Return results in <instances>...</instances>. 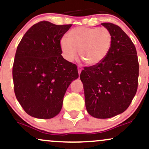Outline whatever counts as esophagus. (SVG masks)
Returning a JSON list of instances; mask_svg holds the SVG:
<instances>
[{
  "label": "esophagus",
  "instance_id": "1",
  "mask_svg": "<svg viewBox=\"0 0 149 149\" xmlns=\"http://www.w3.org/2000/svg\"><path fill=\"white\" fill-rule=\"evenodd\" d=\"M81 71H82V69H81L80 67H78V74H79V76H80V75Z\"/></svg>",
  "mask_w": 149,
  "mask_h": 149
}]
</instances>
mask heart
<instances>
[{"instance_id": "b5f03b06", "label": "heart", "mask_w": 149, "mask_h": 149, "mask_svg": "<svg viewBox=\"0 0 149 149\" xmlns=\"http://www.w3.org/2000/svg\"><path fill=\"white\" fill-rule=\"evenodd\" d=\"M67 38H63L60 42L64 58L72 61L79 50L81 59L89 65L101 63L112 44V34L106 27L74 28L67 33Z\"/></svg>"}]
</instances>
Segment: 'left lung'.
<instances>
[{
    "mask_svg": "<svg viewBox=\"0 0 149 149\" xmlns=\"http://www.w3.org/2000/svg\"><path fill=\"white\" fill-rule=\"evenodd\" d=\"M112 34L110 50L101 63L84 67L80 73L87 112L96 118H110L131 104L138 86L139 63L131 38L119 26L101 23Z\"/></svg>",
    "mask_w": 149,
    "mask_h": 149,
    "instance_id": "left-lung-1",
    "label": "left lung"
}]
</instances>
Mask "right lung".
<instances>
[{"label":"right lung","instance_id":"obj_1","mask_svg":"<svg viewBox=\"0 0 149 149\" xmlns=\"http://www.w3.org/2000/svg\"><path fill=\"white\" fill-rule=\"evenodd\" d=\"M71 25L40 21L17 47L12 69L14 93L29 116L40 119L57 116L67 88L78 78L77 66L64 59L60 46Z\"/></svg>","mask_w":149,"mask_h":149}]
</instances>
